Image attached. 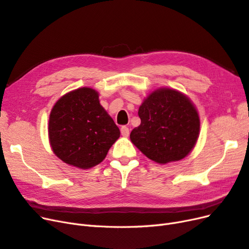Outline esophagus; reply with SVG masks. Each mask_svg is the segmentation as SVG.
I'll return each instance as SVG.
<instances>
[{
	"instance_id": "1",
	"label": "esophagus",
	"mask_w": 249,
	"mask_h": 249,
	"mask_svg": "<svg viewBox=\"0 0 249 249\" xmlns=\"http://www.w3.org/2000/svg\"><path fill=\"white\" fill-rule=\"evenodd\" d=\"M120 133H122V135H123L124 137H127L130 135L129 127L125 126V125H123L122 127H120Z\"/></svg>"
}]
</instances>
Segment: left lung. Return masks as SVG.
I'll return each mask as SVG.
<instances>
[{
    "label": "left lung",
    "instance_id": "left-lung-1",
    "mask_svg": "<svg viewBox=\"0 0 249 249\" xmlns=\"http://www.w3.org/2000/svg\"><path fill=\"white\" fill-rule=\"evenodd\" d=\"M139 126L131 141L150 160L166 164L182 160L196 143L199 117L187 96L175 89L156 90L139 107Z\"/></svg>",
    "mask_w": 249,
    "mask_h": 249
}]
</instances>
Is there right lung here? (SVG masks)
Instances as JSON below:
<instances>
[{
	"mask_svg": "<svg viewBox=\"0 0 249 249\" xmlns=\"http://www.w3.org/2000/svg\"><path fill=\"white\" fill-rule=\"evenodd\" d=\"M119 135L91 88L63 95L52 109L49 137L53 152L71 166L88 169L100 164Z\"/></svg>",
	"mask_w": 249,
	"mask_h": 249,
	"instance_id": "right-lung-1",
	"label": "right lung"
}]
</instances>
